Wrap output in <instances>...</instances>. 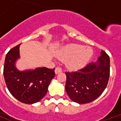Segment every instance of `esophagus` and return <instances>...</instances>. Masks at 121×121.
<instances>
[{"label": "esophagus", "instance_id": "obj_1", "mask_svg": "<svg viewBox=\"0 0 121 121\" xmlns=\"http://www.w3.org/2000/svg\"><path fill=\"white\" fill-rule=\"evenodd\" d=\"M61 71H62V69L61 67H56L55 69V73L56 74H58V73H61Z\"/></svg>", "mask_w": 121, "mask_h": 121}]
</instances>
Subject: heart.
I'll use <instances>...</instances> for the list:
<instances>
[{"mask_svg":"<svg viewBox=\"0 0 121 121\" xmlns=\"http://www.w3.org/2000/svg\"><path fill=\"white\" fill-rule=\"evenodd\" d=\"M93 54L91 49L84 46L72 45L67 46L60 54V58L63 61H68L69 67L73 69L83 67L86 64Z\"/></svg>","mask_w":121,"mask_h":121,"instance_id":"b5f03b06","label":"heart"}]
</instances>
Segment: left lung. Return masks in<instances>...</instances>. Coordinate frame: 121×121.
I'll list each match as a JSON object with an SVG mask.
<instances>
[{
  "instance_id": "obj_1",
  "label": "left lung",
  "mask_w": 121,
  "mask_h": 121,
  "mask_svg": "<svg viewBox=\"0 0 121 121\" xmlns=\"http://www.w3.org/2000/svg\"><path fill=\"white\" fill-rule=\"evenodd\" d=\"M109 56L102 50L96 62L76 72H65V90L69 98L78 104L93 101L106 89L109 78Z\"/></svg>"
}]
</instances>
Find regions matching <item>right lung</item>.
Here are the masks:
<instances>
[{"label":"right lung","instance_id":"right-lung-1","mask_svg":"<svg viewBox=\"0 0 121 121\" xmlns=\"http://www.w3.org/2000/svg\"><path fill=\"white\" fill-rule=\"evenodd\" d=\"M20 45L7 53L4 77L8 89L15 98L25 104H34L45 96L50 82L55 76L54 69L39 67L34 70L19 71L15 62L19 56Z\"/></svg>","mask_w":121,"mask_h":121}]
</instances>
